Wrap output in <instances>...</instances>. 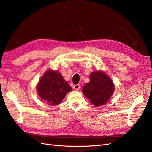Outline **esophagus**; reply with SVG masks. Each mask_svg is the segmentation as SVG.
Returning <instances> with one entry per match:
<instances>
[{"mask_svg": "<svg viewBox=\"0 0 152 152\" xmlns=\"http://www.w3.org/2000/svg\"><path fill=\"white\" fill-rule=\"evenodd\" d=\"M80 87V85H79V84H76V85H74V86H73V89H75V90H76V91L79 90Z\"/></svg>", "mask_w": 152, "mask_h": 152, "instance_id": "34e87169", "label": "esophagus"}]
</instances>
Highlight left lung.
I'll return each instance as SVG.
<instances>
[{"instance_id":"1","label":"left lung","mask_w":152,"mask_h":152,"mask_svg":"<svg viewBox=\"0 0 152 152\" xmlns=\"http://www.w3.org/2000/svg\"><path fill=\"white\" fill-rule=\"evenodd\" d=\"M89 79V82L82 87V93L95 107L107 103L115 90L113 81L103 71L92 72Z\"/></svg>"}]
</instances>
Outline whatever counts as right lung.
Here are the masks:
<instances>
[{"instance_id":"1","label":"right lung","mask_w":152,"mask_h":152,"mask_svg":"<svg viewBox=\"0 0 152 152\" xmlns=\"http://www.w3.org/2000/svg\"><path fill=\"white\" fill-rule=\"evenodd\" d=\"M72 90L58 71L48 70L41 77L37 86L40 98L50 105H58Z\"/></svg>"}]
</instances>
